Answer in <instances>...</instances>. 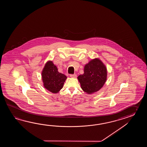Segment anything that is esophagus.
Returning <instances> with one entry per match:
<instances>
[{
    "label": "esophagus",
    "mask_w": 147,
    "mask_h": 147,
    "mask_svg": "<svg viewBox=\"0 0 147 147\" xmlns=\"http://www.w3.org/2000/svg\"><path fill=\"white\" fill-rule=\"evenodd\" d=\"M70 77L71 78H75L77 77V75H76V74H74V75H70Z\"/></svg>",
    "instance_id": "1"
}]
</instances>
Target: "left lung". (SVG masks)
<instances>
[{
	"label": "left lung",
	"mask_w": 147,
	"mask_h": 147,
	"mask_svg": "<svg viewBox=\"0 0 147 147\" xmlns=\"http://www.w3.org/2000/svg\"><path fill=\"white\" fill-rule=\"evenodd\" d=\"M84 73L77 77L82 90L86 94H92L101 89L107 79V69L98 58L90 60L86 64Z\"/></svg>",
	"instance_id": "1"
}]
</instances>
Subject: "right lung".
<instances>
[{"label": "right lung", "instance_id": "add662e5", "mask_svg": "<svg viewBox=\"0 0 147 147\" xmlns=\"http://www.w3.org/2000/svg\"><path fill=\"white\" fill-rule=\"evenodd\" d=\"M41 78L45 89L53 94L59 92L67 77L58 72V68L51 60L47 61L41 72Z\"/></svg>", "mask_w": 147, "mask_h": 147}]
</instances>
